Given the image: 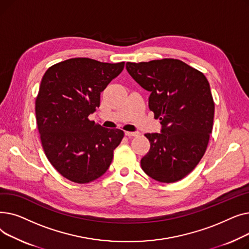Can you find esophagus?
Wrapping results in <instances>:
<instances>
[{"label": "esophagus", "instance_id": "34e87169", "mask_svg": "<svg viewBox=\"0 0 249 249\" xmlns=\"http://www.w3.org/2000/svg\"><path fill=\"white\" fill-rule=\"evenodd\" d=\"M125 135L128 136V137H133V136H138L139 133L138 132H129V131H126Z\"/></svg>", "mask_w": 249, "mask_h": 249}]
</instances>
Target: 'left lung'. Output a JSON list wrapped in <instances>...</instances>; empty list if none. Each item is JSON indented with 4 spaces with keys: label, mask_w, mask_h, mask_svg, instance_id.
I'll list each match as a JSON object with an SVG mask.
<instances>
[{
    "label": "left lung",
    "mask_w": 249,
    "mask_h": 249,
    "mask_svg": "<svg viewBox=\"0 0 249 249\" xmlns=\"http://www.w3.org/2000/svg\"><path fill=\"white\" fill-rule=\"evenodd\" d=\"M136 83L150 91L148 106L161 133H147L150 149L141 167L153 179L175 182L200 162L213 129L215 105L203 72L178 59L127 62Z\"/></svg>",
    "instance_id": "8db88e82"
}]
</instances>
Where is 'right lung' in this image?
<instances>
[{"label": "right lung", "instance_id": "1", "mask_svg": "<svg viewBox=\"0 0 249 249\" xmlns=\"http://www.w3.org/2000/svg\"><path fill=\"white\" fill-rule=\"evenodd\" d=\"M124 64L76 57L52 65L44 73L35 102L36 122L47 160L65 178L88 184L109 168L124 132L88 117Z\"/></svg>", "mask_w": 249, "mask_h": 249}]
</instances>
